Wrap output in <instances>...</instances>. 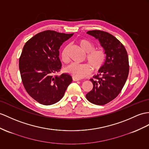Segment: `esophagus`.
I'll return each instance as SVG.
<instances>
[{"label": "esophagus", "instance_id": "obj_1", "mask_svg": "<svg viewBox=\"0 0 149 149\" xmlns=\"http://www.w3.org/2000/svg\"><path fill=\"white\" fill-rule=\"evenodd\" d=\"M72 80L77 81L80 80V79H79V78H76V77H72Z\"/></svg>", "mask_w": 149, "mask_h": 149}]
</instances>
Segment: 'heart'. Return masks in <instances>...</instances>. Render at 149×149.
Here are the masks:
<instances>
[{"label":"heart","mask_w":149,"mask_h":149,"mask_svg":"<svg viewBox=\"0 0 149 149\" xmlns=\"http://www.w3.org/2000/svg\"><path fill=\"white\" fill-rule=\"evenodd\" d=\"M78 43L83 51L86 53V59L88 63H72L66 68V70L74 77L80 79L88 77L92 71V68L93 70H98L103 66L106 60V53L101 49H94L95 45L93 43L86 39L79 40ZM68 49V46L65 47L61 54L62 60L65 63H68L70 61Z\"/></svg>","instance_id":"1"}]
</instances>
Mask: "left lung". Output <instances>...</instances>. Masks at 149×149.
I'll list each match as a JSON object with an SVG mask.
<instances>
[{
	"label": "left lung",
	"mask_w": 149,
	"mask_h": 149,
	"mask_svg": "<svg viewBox=\"0 0 149 149\" xmlns=\"http://www.w3.org/2000/svg\"><path fill=\"white\" fill-rule=\"evenodd\" d=\"M87 34L99 41L106 54L99 74L90 79L93 88L86 94L92 104L102 106L114 99L124 86L129 73L128 56L124 45L113 35L100 30L88 31Z\"/></svg>",
	"instance_id": "8db88e82"
}]
</instances>
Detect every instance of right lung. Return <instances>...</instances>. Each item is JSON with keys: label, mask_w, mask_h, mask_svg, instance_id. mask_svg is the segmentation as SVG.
Segmentation results:
<instances>
[{"label": "right lung", "mask_w": 149, "mask_h": 149, "mask_svg": "<svg viewBox=\"0 0 149 149\" xmlns=\"http://www.w3.org/2000/svg\"><path fill=\"white\" fill-rule=\"evenodd\" d=\"M72 35L47 30L25 43L19 61L21 79L28 93L40 104L59 102L72 82L70 74H54L61 69L60 47Z\"/></svg>", "instance_id": "1"}]
</instances>
